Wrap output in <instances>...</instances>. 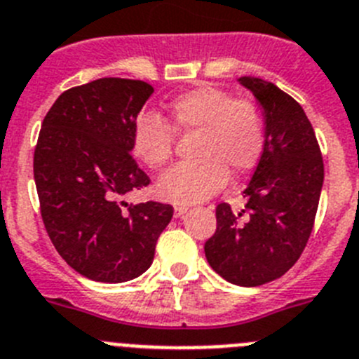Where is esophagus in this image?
I'll use <instances>...</instances> for the list:
<instances>
[{
  "instance_id": "34e87169",
  "label": "esophagus",
  "mask_w": 359,
  "mask_h": 359,
  "mask_svg": "<svg viewBox=\"0 0 359 359\" xmlns=\"http://www.w3.org/2000/svg\"><path fill=\"white\" fill-rule=\"evenodd\" d=\"M186 211H187L186 205H177L175 211H173V215H175V218H180V216H182Z\"/></svg>"
}]
</instances>
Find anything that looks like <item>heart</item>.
Here are the masks:
<instances>
[{
  "mask_svg": "<svg viewBox=\"0 0 359 359\" xmlns=\"http://www.w3.org/2000/svg\"><path fill=\"white\" fill-rule=\"evenodd\" d=\"M164 118L143 112L134 121L130 147L134 156L159 170L173 156L175 132L193 134V156L168 170L157 182L163 200L179 205L202 202L218 193L229 173L247 175L259 163L266 143V125L256 103L236 100L225 89L205 83L175 96Z\"/></svg>",
  "mask_w": 359,
  "mask_h": 359,
  "instance_id": "obj_1",
  "label": "heart"
}]
</instances>
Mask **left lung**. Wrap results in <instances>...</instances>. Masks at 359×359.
<instances>
[{
  "mask_svg": "<svg viewBox=\"0 0 359 359\" xmlns=\"http://www.w3.org/2000/svg\"><path fill=\"white\" fill-rule=\"evenodd\" d=\"M240 83L263 107L266 143L250 182L245 209L216 208V232L205 241L208 263L225 280L259 286L297 263L315 224L324 161L315 130L299 103L272 82L243 76Z\"/></svg>",
  "mask_w": 359,
  "mask_h": 359,
  "instance_id": "obj_1",
  "label": "left lung"
}]
</instances>
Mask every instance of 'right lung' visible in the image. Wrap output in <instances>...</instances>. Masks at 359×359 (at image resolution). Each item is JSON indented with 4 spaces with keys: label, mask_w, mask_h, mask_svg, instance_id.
<instances>
[{
    "label": "right lung",
    "mask_w": 359,
    "mask_h": 359,
    "mask_svg": "<svg viewBox=\"0 0 359 359\" xmlns=\"http://www.w3.org/2000/svg\"><path fill=\"white\" fill-rule=\"evenodd\" d=\"M151 93L150 83L128 79L71 87L39 132L34 179L44 227L62 259L87 279L125 283L147 272L173 216L170 203L121 202L150 184L130 154V134Z\"/></svg>",
    "instance_id": "1"
}]
</instances>
